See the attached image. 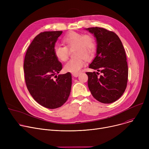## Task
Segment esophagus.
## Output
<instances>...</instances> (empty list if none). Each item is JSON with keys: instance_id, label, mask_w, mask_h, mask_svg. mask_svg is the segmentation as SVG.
<instances>
[{"instance_id": "1", "label": "esophagus", "mask_w": 149, "mask_h": 149, "mask_svg": "<svg viewBox=\"0 0 149 149\" xmlns=\"http://www.w3.org/2000/svg\"><path fill=\"white\" fill-rule=\"evenodd\" d=\"M79 73H75V74H72V75L75 77H77L78 76H79Z\"/></svg>"}]
</instances>
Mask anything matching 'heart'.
Here are the masks:
<instances>
[{
    "label": "heart",
    "mask_w": 149,
    "mask_h": 149,
    "mask_svg": "<svg viewBox=\"0 0 149 149\" xmlns=\"http://www.w3.org/2000/svg\"><path fill=\"white\" fill-rule=\"evenodd\" d=\"M65 46L55 45L53 52L61 61H65L69 57V50H73L74 58L69 60L64 66L65 71L72 74L78 73L84 65V60L90 59L95 53L96 43L91 35L71 32L63 38Z\"/></svg>",
    "instance_id": "heart-1"
}]
</instances>
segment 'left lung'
Returning a JSON list of instances; mask_svg holds the SVG:
<instances>
[{
	"label": "left lung",
	"instance_id": "obj_1",
	"mask_svg": "<svg viewBox=\"0 0 149 149\" xmlns=\"http://www.w3.org/2000/svg\"><path fill=\"white\" fill-rule=\"evenodd\" d=\"M94 34L97 43L96 57L89 68L100 72H86L88 88L100 102L109 104L118 100L127 87L128 66L126 52L119 37L103 28L86 29Z\"/></svg>",
	"mask_w": 149,
	"mask_h": 149
}]
</instances>
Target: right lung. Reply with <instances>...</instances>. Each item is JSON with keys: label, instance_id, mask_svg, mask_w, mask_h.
Returning <instances> with one entry per match:
<instances>
[{"label": "right lung", "instance_id": "add662e5", "mask_svg": "<svg viewBox=\"0 0 149 149\" xmlns=\"http://www.w3.org/2000/svg\"><path fill=\"white\" fill-rule=\"evenodd\" d=\"M61 34V31H56L38 34L29 46L23 63L25 83L30 94L38 104L51 109L64 104L71 89L70 72L55 75L62 69L53 52L55 43Z\"/></svg>", "mask_w": 149, "mask_h": 149}]
</instances>
